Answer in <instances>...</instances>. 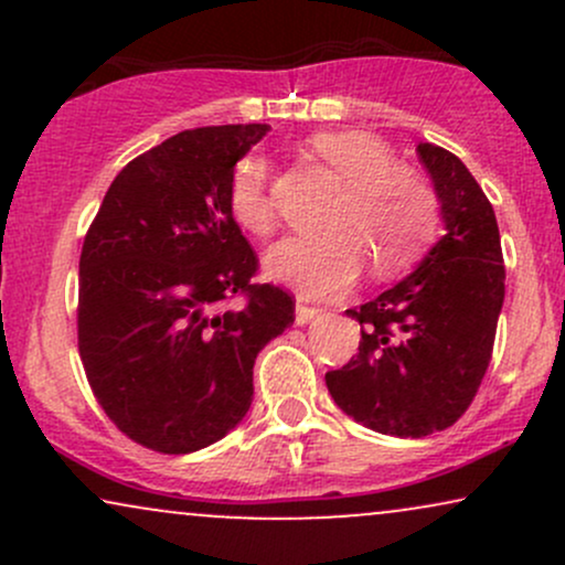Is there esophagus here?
<instances>
[{
  "mask_svg": "<svg viewBox=\"0 0 565 565\" xmlns=\"http://www.w3.org/2000/svg\"><path fill=\"white\" fill-rule=\"evenodd\" d=\"M321 310L316 308V305H308V302H302V297L300 300H297V308H295V321L297 323H308V321H313L316 316H319Z\"/></svg>",
  "mask_w": 565,
  "mask_h": 565,
  "instance_id": "34e87169",
  "label": "esophagus"
}]
</instances>
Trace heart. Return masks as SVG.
Segmentation results:
<instances>
[{"mask_svg":"<svg viewBox=\"0 0 565 565\" xmlns=\"http://www.w3.org/2000/svg\"><path fill=\"white\" fill-rule=\"evenodd\" d=\"M313 151L345 188L321 220L327 231L274 246L265 257L268 274L308 295H332L355 281L364 257L377 276H395L423 260L440 231L438 193L423 174L395 164L391 146L364 129L316 135ZM228 210L252 236L268 238L276 231L268 161H238Z\"/></svg>","mask_w":565,"mask_h":565,"instance_id":"obj_1","label":"heart"}]
</instances>
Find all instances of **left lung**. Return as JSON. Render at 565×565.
Wrapping results in <instances>:
<instances>
[{
  "instance_id": "1",
  "label": "left lung",
  "mask_w": 565,
  "mask_h": 565,
  "mask_svg": "<svg viewBox=\"0 0 565 565\" xmlns=\"http://www.w3.org/2000/svg\"><path fill=\"white\" fill-rule=\"evenodd\" d=\"M446 236L377 300L350 308L355 359L327 372L334 404L385 436L423 438L468 412L494 353L504 260L494 206L451 151L419 142Z\"/></svg>"
}]
</instances>
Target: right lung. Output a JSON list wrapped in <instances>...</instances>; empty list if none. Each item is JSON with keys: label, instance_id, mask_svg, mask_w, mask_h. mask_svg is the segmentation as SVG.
I'll list each match as a JSON object with an SVG mask.
<instances>
[{"label": "right lung", "instance_id": "obj_1", "mask_svg": "<svg viewBox=\"0 0 565 565\" xmlns=\"http://www.w3.org/2000/svg\"><path fill=\"white\" fill-rule=\"evenodd\" d=\"M268 125L178 132L116 174L84 236L76 334L97 404L135 444L191 454L252 404L257 353L295 300L228 210L236 161Z\"/></svg>", "mask_w": 565, "mask_h": 565}]
</instances>
